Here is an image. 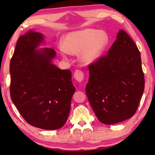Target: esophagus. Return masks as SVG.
Masks as SVG:
<instances>
[{
    "label": "esophagus",
    "mask_w": 155,
    "mask_h": 155,
    "mask_svg": "<svg viewBox=\"0 0 155 155\" xmlns=\"http://www.w3.org/2000/svg\"><path fill=\"white\" fill-rule=\"evenodd\" d=\"M74 78L78 82H82L84 79V73L80 70H76L74 73Z\"/></svg>",
    "instance_id": "obj_1"
}]
</instances>
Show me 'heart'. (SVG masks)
I'll return each mask as SVG.
<instances>
[{
    "label": "heart",
    "mask_w": 155,
    "mask_h": 155,
    "mask_svg": "<svg viewBox=\"0 0 155 155\" xmlns=\"http://www.w3.org/2000/svg\"><path fill=\"white\" fill-rule=\"evenodd\" d=\"M109 36L104 31L95 29H84L71 32L65 37L64 42L59 43L61 54L67 58L70 54H78L82 62L90 63L100 56L109 44Z\"/></svg>",
    "instance_id": "obj_1"
}]
</instances>
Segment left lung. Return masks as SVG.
<instances>
[{"label":"left lung","mask_w":155,"mask_h":155,"mask_svg":"<svg viewBox=\"0 0 155 155\" xmlns=\"http://www.w3.org/2000/svg\"><path fill=\"white\" fill-rule=\"evenodd\" d=\"M86 94L99 121L112 125L132 117L145 89L140 53L126 31L120 30L107 54L88 65Z\"/></svg>","instance_id":"8db88e82"}]
</instances>
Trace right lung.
Listing matches in <instances>:
<instances>
[{"label":"right lung","instance_id":"1","mask_svg":"<svg viewBox=\"0 0 155 155\" xmlns=\"http://www.w3.org/2000/svg\"><path fill=\"white\" fill-rule=\"evenodd\" d=\"M43 39L41 33L29 31L18 39L10 63V97L29 125L56 130L66 122L75 88L71 72L51 63L53 48L36 50Z\"/></svg>","mask_w":155,"mask_h":155}]
</instances>
